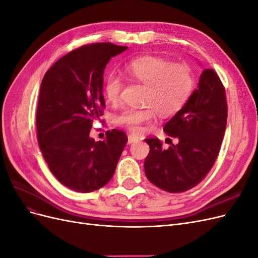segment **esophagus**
Instances as JSON below:
<instances>
[{"label": "esophagus", "instance_id": "1", "mask_svg": "<svg viewBox=\"0 0 258 258\" xmlns=\"http://www.w3.org/2000/svg\"><path fill=\"white\" fill-rule=\"evenodd\" d=\"M137 141H138V138L137 137L132 136V135L128 136V144H132V143H135Z\"/></svg>", "mask_w": 258, "mask_h": 258}]
</instances>
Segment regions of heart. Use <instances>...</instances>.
Masks as SVG:
<instances>
[{
	"label": "heart",
	"instance_id": "b5f03b06",
	"mask_svg": "<svg viewBox=\"0 0 258 258\" xmlns=\"http://www.w3.org/2000/svg\"><path fill=\"white\" fill-rule=\"evenodd\" d=\"M129 77L146 85L144 107H129L116 117V122L134 134H140L143 124L155 118L156 112L160 116L176 113L189 98L194 87V76L188 66L171 63L155 56H143L131 60L124 67ZM122 80L118 75L106 77L104 93L110 102L118 101L122 89Z\"/></svg>",
	"mask_w": 258,
	"mask_h": 258
}]
</instances>
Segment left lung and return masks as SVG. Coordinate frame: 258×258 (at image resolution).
<instances>
[{
    "mask_svg": "<svg viewBox=\"0 0 258 258\" xmlns=\"http://www.w3.org/2000/svg\"><path fill=\"white\" fill-rule=\"evenodd\" d=\"M227 123L225 88L214 70L202 71L198 88L163 127L177 144L165 150L158 139H145L148 181L162 190L183 192L199 184L214 165Z\"/></svg>",
    "mask_w": 258,
    "mask_h": 258,
    "instance_id": "obj_1",
    "label": "left lung"
}]
</instances>
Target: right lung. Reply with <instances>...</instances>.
Listing matches in <instances>:
<instances>
[{
  "label": "right lung",
  "mask_w": 258,
  "mask_h": 258,
  "mask_svg": "<svg viewBox=\"0 0 258 258\" xmlns=\"http://www.w3.org/2000/svg\"><path fill=\"white\" fill-rule=\"evenodd\" d=\"M126 46L85 45L60 58L41 84L36 111L37 141L58 181L79 192L106 185L128 142L120 130L106 131L103 141L89 134L105 106L103 73L111 58Z\"/></svg>",
  "instance_id": "obj_1"
}]
</instances>
